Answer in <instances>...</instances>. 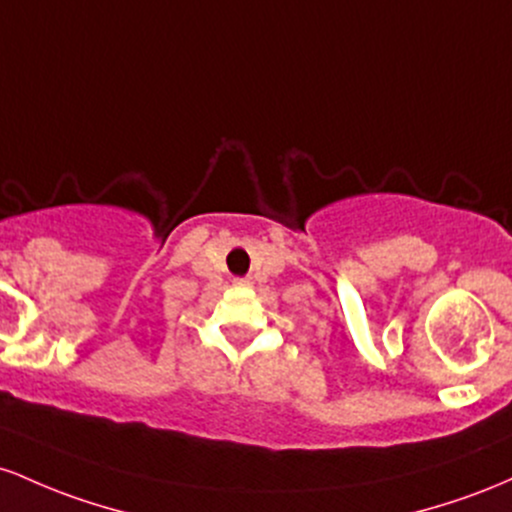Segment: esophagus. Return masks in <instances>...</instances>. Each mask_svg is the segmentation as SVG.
I'll return each mask as SVG.
<instances>
[{"mask_svg":"<svg viewBox=\"0 0 512 512\" xmlns=\"http://www.w3.org/2000/svg\"><path fill=\"white\" fill-rule=\"evenodd\" d=\"M234 285H237V287H249L251 280L249 278H237V280H234Z\"/></svg>","mask_w":512,"mask_h":512,"instance_id":"obj_1","label":"esophagus"}]
</instances>
